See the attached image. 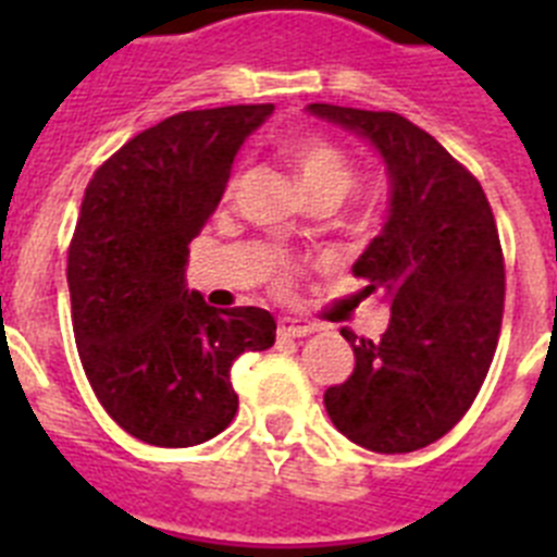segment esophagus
<instances>
[{
	"mask_svg": "<svg viewBox=\"0 0 557 557\" xmlns=\"http://www.w3.org/2000/svg\"><path fill=\"white\" fill-rule=\"evenodd\" d=\"M314 329L318 326L312 321H307V318H295V314L278 318V334H284V337H307Z\"/></svg>",
	"mask_w": 557,
	"mask_h": 557,
	"instance_id": "obj_1",
	"label": "esophagus"
}]
</instances>
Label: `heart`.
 Segmentation results:
<instances>
[{
	"mask_svg": "<svg viewBox=\"0 0 557 557\" xmlns=\"http://www.w3.org/2000/svg\"><path fill=\"white\" fill-rule=\"evenodd\" d=\"M284 159L293 166L298 186L307 198L314 195H332L343 198V191L351 184V161L337 145L321 136H295L284 141Z\"/></svg>",
	"mask_w": 557,
	"mask_h": 557,
	"instance_id": "1",
	"label": "heart"
}]
</instances>
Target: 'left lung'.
Instances as JSON below:
<instances>
[{
    "label": "left lung",
    "mask_w": 557,
    "mask_h": 557,
    "mask_svg": "<svg viewBox=\"0 0 557 557\" xmlns=\"http://www.w3.org/2000/svg\"><path fill=\"white\" fill-rule=\"evenodd\" d=\"M307 111L371 141L391 178L385 225L351 268L366 293L382 289L391 323L382 339L343 329L357 366L323 405L357 446L424 449L466 416L494 359L505 309L494 211L480 181L405 116L329 102Z\"/></svg>",
    "instance_id": "1"
}]
</instances>
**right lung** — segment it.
<instances>
[{
	"label": "right lung",
	"instance_id": "1",
	"mask_svg": "<svg viewBox=\"0 0 557 557\" xmlns=\"http://www.w3.org/2000/svg\"><path fill=\"white\" fill-rule=\"evenodd\" d=\"M270 113H175L113 152L83 195L66 264L77 354L108 416L150 446L220 435L239 407L234 359L275 343L268 309H214L186 287L189 243Z\"/></svg>",
	"mask_w": 557,
	"mask_h": 557
}]
</instances>
